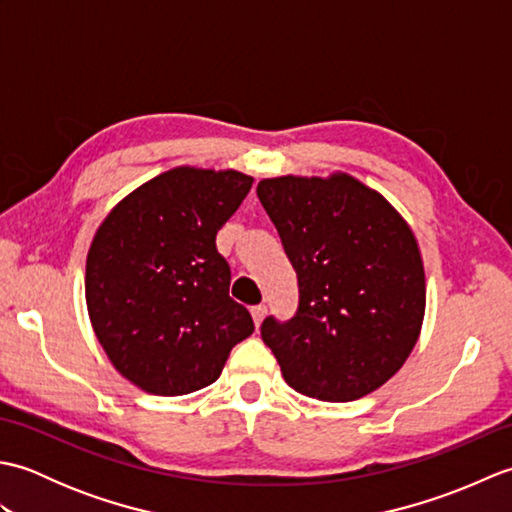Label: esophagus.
I'll return each instance as SVG.
<instances>
[{"instance_id":"1","label":"esophagus","mask_w":512,"mask_h":512,"mask_svg":"<svg viewBox=\"0 0 512 512\" xmlns=\"http://www.w3.org/2000/svg\"><path fill=\"white\" fill-rule=\"evenodd\" d=\"M250 317H253L255 328H259V325H262V321H264V317H266V308H264V306L250 308Z\"/></svg>"}]
</instances>
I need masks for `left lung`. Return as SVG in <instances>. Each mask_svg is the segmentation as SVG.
<instances>
[{
  "instance_id": "1",
  "label": "left lung",
  "mask_w": 512,
  "mask_h": 512,
  "mask_svg": "<svg viewBox=\"0 0 512 512\" xmlns=\"http://www.w3.org/2000/svg\"><path fill=\"white\" fill-rule=\"evenodd\" d=\"M257 195L299 279L295 317L262 323L286 383L325 402L372 394L422 330L427 281L411 226L345 171L264 178Z\"/></svg>"
}]
</instances>
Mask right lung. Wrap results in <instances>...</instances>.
<instances>
[{
    "label": "right lung",
    "mask_w": 512,
    "mask_h": 512,
    "mask_svg": "<svg viewBox=\"0 0 512 512\" xmlns=\"http://www.w3.org/2000/svg\"><path fill=\"white\" fill-rule=\"evenodd\" d=\"M250 187L235 169L173 167L127 193L96 228L85 259L92 330L116 372L147 394L215 383L255 330L228 297L231 268L215 248Z\"/></svg>",
    "instance_id": "right-lung-1"
}]
</instances>
